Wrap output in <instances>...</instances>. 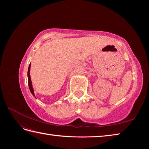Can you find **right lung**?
<instances>
[{"instance_id": "1", "label": "right lung", "mask_w": 149, "mask_h": 149, "mask_svg": "<svg viewBox=\"0 0 149 149\" xmlns=\"http://www.w3.org/2000/svg\"><path fill=\"white\" fill-rule=\"evenodd\" d=\"M30 66H31V63L29 66V69H28V73H27V76H28V84H29V89L30 91L31 92V93L32 94V95L36 98V97L35 96V93H34V91H33V86H32V83H31V78H30Z\"/></svg>"}]
</instances>
